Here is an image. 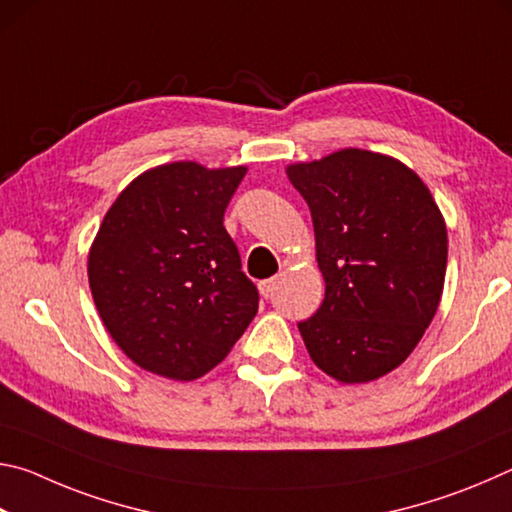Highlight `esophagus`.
<instances>
[{"mask_svg": "<svg viewBox=\"0 0 512 512\" xmlns=\"http://www.w3.org/2000/svg\"><path fill=\"white\" fill-rule=\"evenodd\" d=\"M275 284H277L275 277H271V280H262V282H259V284H257L259 296H262V298H271L273 291H275Z\"/></svg>", "mask_w": 512, "mask_h": 512, "instance_id": "1", "label": "esophagus"}]
</instances>
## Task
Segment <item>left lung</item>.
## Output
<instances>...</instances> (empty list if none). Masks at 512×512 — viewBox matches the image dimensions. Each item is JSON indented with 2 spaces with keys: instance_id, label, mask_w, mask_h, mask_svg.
<instances>
[{
  "instance_id": "left-lung-1",
  "label": "left lung",
  "mask_w": 512,
  "mask_h": 512,
  "mask_svg": "<svg viewBox=\"0 0 512 512\" xmlns=\"http://www.w3.org/2000/svg\"><path fill=\"white\" fill-rule=\"evenodd\" d=\"M314 221L325 300L298 323L316 366L368 384L402 366L436 316L447 271V225L404 162L341 149L287 167Z\"/></svg>"
}]
</instances>
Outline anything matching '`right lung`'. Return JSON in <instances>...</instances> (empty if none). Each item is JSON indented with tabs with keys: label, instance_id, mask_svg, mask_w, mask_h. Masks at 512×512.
I'll use <instances>...</instances> for the list:
<instances>
[{
	"label": "right lung",
	"instance_id": "obj_1",
	"mask_svg": "<svg viewBox=\"0 0 512 512\" xmlns=\"http://www.w3.org/2000/svg\"><path fill=\"white\" fill-rule=\"evenodd\" d=\"M246 171L160 164L103 216L88 255L94 305L121 352L153 375L203 377L257 314L259 293L223 228Z\"/></svg>",
	"mask_w": 512,
	"mask_h": 512
}]
</instances>
